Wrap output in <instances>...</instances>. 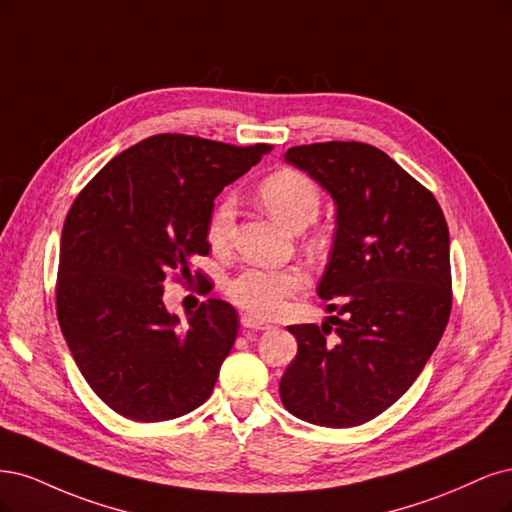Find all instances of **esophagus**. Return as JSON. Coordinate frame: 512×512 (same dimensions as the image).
Here are the masks:
<instances>
[{
	"instance_id": "34e87169",
	"label": "esophagus",
	"mask_w": 512,
	"mask_h": 512,
	"mask_svg": "<svg viewBox=\"0 0 512 512\" xmlns=\"http://www.w3.org/2000/svg\"><path fill=\"white\" fill-rule=\"evenodd\" d=\"M242 327H246V329H257V332H266V329H270L272 325L266 323V321L257 319V317H253V315H244V317H242Z\"/></svg>"
}]
</instances>
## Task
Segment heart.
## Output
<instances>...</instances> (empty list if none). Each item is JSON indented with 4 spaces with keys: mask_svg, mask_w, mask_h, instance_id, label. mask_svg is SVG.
I'll return each mask as SVG.
<instances>
[{
    "mask_svg": "<svg viewBox=\"0 0 512 512\" xmlns=\"http://www.w3.org/2000/svg\"><path fill=\"white\" fill-rule=\"evenodd\" d=\"M259 200L272 217L289 229H304L317 219L321 210V191L315 180L295 170H278L261 180ZM236 204L232 197H223L208 214L206 240L212 251H225L232 240ZM323 242V236H315ZM308 276L302 268H259L240 270L225 283V295L238 308L255 317H274L285 308L287 300L304 291Z\"/></svg>",
    "mask_w": 512,
    "mask_h": 512,
    "instance_id": "b5f03b06",
    "label": "heart"
}]
</instances>
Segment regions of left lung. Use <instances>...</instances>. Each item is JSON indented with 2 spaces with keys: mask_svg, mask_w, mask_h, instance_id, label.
<instances>
[{
  "mask_svg": "<svg viewBox=\"0 0 512 512\" xmlns=\"http://www.w3.org/2000/svg\"><path fill=\"white\" fill-rule=\"evenodd\" d=\"M285 161L336 200V236L319 283L329 317L289 325L298 355L280 378L302 421L355 427L417 381L451 317L449 227L430 189L364 142L291 146Z\"/></svg>",
  "mask_w": 512,
  "mask_h": 512,
  "instance_id": "left-lung-1",
  "label": "left lung"
}]
</instances>
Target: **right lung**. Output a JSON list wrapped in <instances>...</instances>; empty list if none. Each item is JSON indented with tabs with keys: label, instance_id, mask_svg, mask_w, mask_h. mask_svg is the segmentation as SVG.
Listing matches in <instances>:
<instances>
[{
	"label": "right lung",
	"instance_id": "right-lung-1",
	"mask_svg": "<svg viewBox=\"0 0 512 512\" xmlns=\"http://www.w3.org/2000/svg\"><path fill=\"white\" fill-rule=\"evenodd\" d=\"M270 151L157 134L110 159L74 200L61 234L57 319L89 387L125 419L170 421L210 398L238 312L210 298L180 325L163 285L191 278L193 257L210 251L214 197ZM200 287L208 293V280Z\"/></svg>",
	"mask_w": 512,
	"mask_h": 512
}]
</instances>
